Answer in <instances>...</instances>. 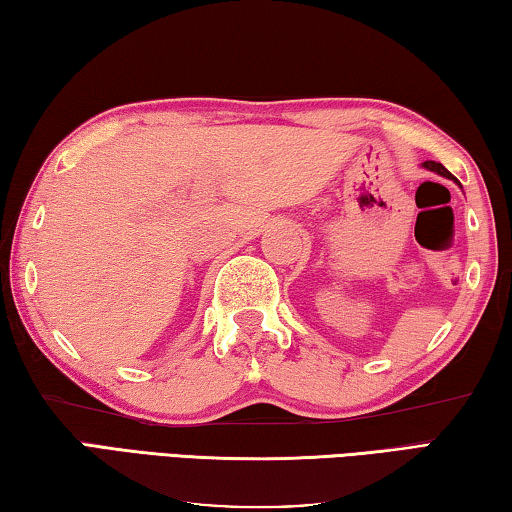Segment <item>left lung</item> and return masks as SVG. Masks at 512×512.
I'll use <instances>...</instances> for the list:
<instances>
[{
  "label": "left lung",
  "mask_w": 512,
  "mask_h": 512,
  "mask_svg": "<svg viewBox=\"0 0 512 512\" xmlns=\"http://www.w3.org/2000/svg\"><path fill=\"white\" fill-rule=\"evenodd\" d=\"M427 170H434V173H438V175H441V177H447V179H454V182L456 184H459V179H456L452 173H450V170H447L443 164H436V161H425V164H423Z\"/></svg>",
  "instance_id": "8db88e82"
}]
</instances>
